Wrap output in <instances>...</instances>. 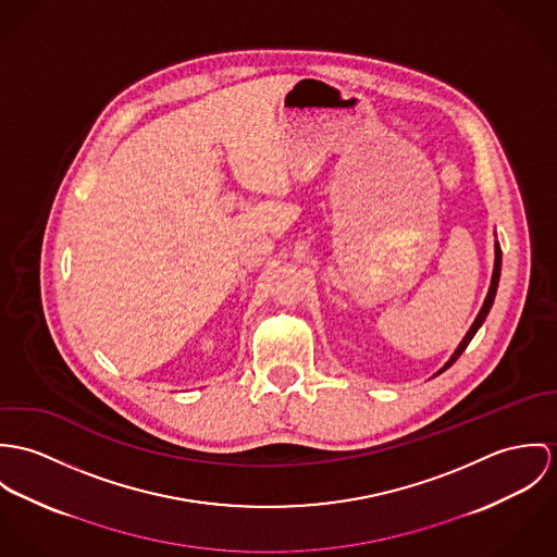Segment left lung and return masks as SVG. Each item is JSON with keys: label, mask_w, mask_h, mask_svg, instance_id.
<instances>
[{"label": "left lung", "mask_w": 557, "mask_h": 557, "mask_svg": "<svg viewBox=\"0 0 557 557\" xmlns=\"http://www.w3.org/2000/svg\"><path fill=\"white\" fill-rule=\"evenodd\" d=\"M499 269H502V249H499V244L495 242V260H494V275H492V286H490V293H487V297H485V304H483V308L479 311V315H476V320L472 322V326H470V331L466 333V337L461 339V344L457 346V350L453 352V357L446 361V366L442 368V370L437 371V373H442L444 370H448L459 357H461V352L468 348V344L472 342V337L476 335V331L481 329V324L485 322V318H487V313H490V309L494 306L495 299V290H497V282H499ZM435 373V375H437Z\"/></svg>", "instance_id": "left-lung-1"}]
</instances>
